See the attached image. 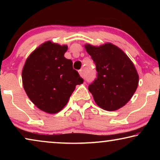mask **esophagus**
Here are the masks:
<instances>
[{
    "instance_id": "1",
    "label": "esophagus",
    "mask_w": 160,
    "mask_h": 160,
    "mask_svg": "<svg viewBox=\"0 0 160 160\" xmlns=\"http://www.w3.org/2000/svg\"><path fill=\"white\" fill-rule=\"evenodd\" d=\"M79 74H80V76H82V77H84V71H83V70H80L79 71Z\"/></svg>"
}]
</instances>
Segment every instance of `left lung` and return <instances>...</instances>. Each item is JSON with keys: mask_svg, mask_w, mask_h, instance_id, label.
Returning <instances> with one entry per match:
<instances>
[{"mask_svg": "<svg viewBox=\"0 0 160 160\" xmlns=\"http://www.w3.org/2000/svg\"><path fill=\"white\" fill-rule=\"evenodd\" d=\"M95 64L97 77L89 85L98 106L112 111L124 106L136 91L138 75L125 53L110 43L85 46Z\"/></svg>", "mask_w": 160, "mask_h": 160, "instance_id": "8db88e82", "label": "left lung"}]
</instances>
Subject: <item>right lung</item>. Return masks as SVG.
<instances>
[{
  "label": "right lung",
  "instance_id": "1",
  "mask_svg": "<svg viewBox=\"0 0 160 160\" xmlns=\"http://www.w3.org/2000/svg\"><path fill=\"white\" fill-rule=\"evenodd\" d=\"M67 46L47 41L26 60L22 78L31 101L45 112L56 113L67 104L76 85L84 79L64 57Z\"/></svg>",
  "mask_w": 160,
  "mask_h": 160
}]
</instances>
